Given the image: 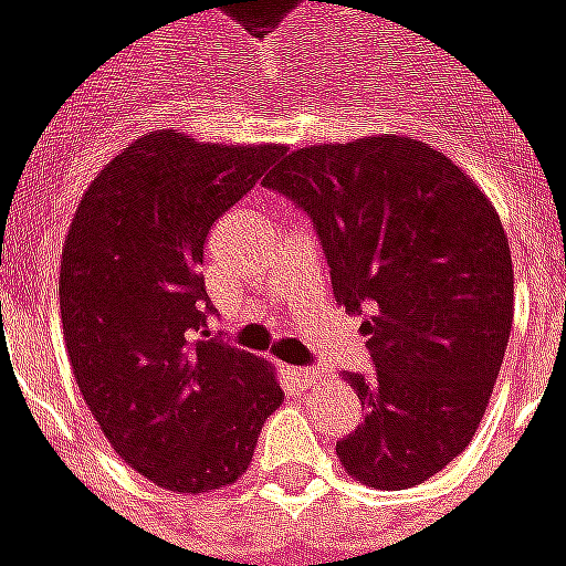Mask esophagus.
<instances>
[{
  "label": "esophagus",
  "mask_w": 566,
  "mask_h": 566,
  "mask_svg": "<svg viewBox=\"0 0 566 566\" xmlns=\"http://www.w3.org/2000/svg\"><path fill=\"white\" fill-rule=\"evenodd\" d=\"M290 377L295 382H302V386H311L321 374H317V370H308V367H290Z\"/></svg>",
  "instance_id": "1"
}]
</instances>
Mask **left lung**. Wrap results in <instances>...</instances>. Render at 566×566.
Masks as SVG:
<instances>
[{
    "mask_svg": "<svg viewBox=\"0 0 566 566\" xmlns=\"http://www.w3.org/2000/svg\"><path fill=\"white\" fill-rule=\"evenodd\" d=\"M264 186L317 227L333 295L367 314L377 374H343L364 420L336 442L348 476L411 489L468 449L514 321V264L495 205L415 136L292 149Z\"/></svg>",
    "mask_w": 566,
    "mask_h": 566,
    "instance_id": "8db88e82",
    "label": "left lung"
}]
</instances>
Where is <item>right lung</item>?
I'll return each mask as SVG.
<instances>
[{
  "instance_id": "1",
  "label": "right lung",
  "mask_w": 566,
  "mask_h": 566,
  "mask_svg": "<svg viewBox=\"0 0 566 566\" xmlns=\"http://www.w3.org/2000/svg\"><path fill=\"white\" fill-rule=\"evenodd\" d=\"M280 155L151 130L93 177L64 237L59 305L80 396L117 458L177 495L233 486L283 401L271 364L202 339L199 274L208 230Z\"/></svg>"
}]
</instances>
